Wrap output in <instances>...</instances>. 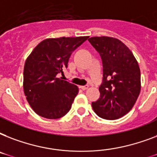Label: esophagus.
Wrapping results in <instances>:
<instances>
[{
  "mask_svg": "<svg viewBox=\"0 0 157 157\" xmlns=\"http://www.w3.org/2000/svg\"><path fill=\"white\" fill-rule=\"evenodd\" d=\"M88 88H89L88 85H86V86H81V90H87Z\"/></svg>",
  "mask_w": 157,
  "mask_h": 157,
  "instance_id": "34e87169",
  "label": "esophagus"
}]
</instances>
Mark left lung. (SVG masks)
<instances>
[{"mask_svg":"<svg viewBox=\"0 0 157 157\" xmlns=\"http://www.w3.org/2000/svg\"><path fill=\"white\" fill-rule=\"evenodd\" d=\"M103 63L100 97L92 103L98 117L119 119L132 109L141 90V74L136 59L124 43L117 38L94 36L89 39Z\"/></svg>","mask_w":157,"mask_h":157,"instance_id":"1","label":"left lung"}]
</instances>
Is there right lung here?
Listing matches in <instances>:
<instances>
[{
    "mask_svg": "<svg viewBox=\"0 0 157 157\" xmlns=\"http://www.w3.org/2000/svg\"><path fill=\"white\" fill-rule=\"evenodd\" d=\"M89 36L45 39L28 56L23 69V90L34 112L47 119H58L71 109L78 87L59 78L67 67L71 53Z\"/></svg>",
    "mask_w": 157,
    "mask_h": 157,
    "instance_id": "1",
    "label": "right lung"
}]
</instances>
